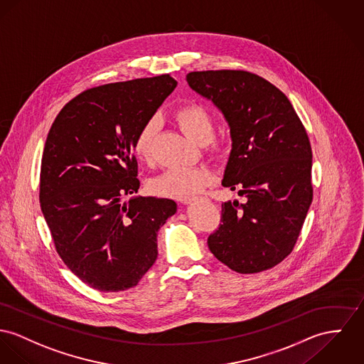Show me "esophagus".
<instances>
[{
	"label": "esophagus",
	"mask_w": 364,
	"mask_h": 364,
	"mask_svg": "<svg viewBox=\"0 0 364 364\" xmlns=\"http://www.w3.org/2000/svg\"><path fill=\"white\" fill-rule=\"evenodd\" d=\"M191 202H194V198H186V199H181V203H184V205H190Z\"/></svg>",
	"instance_id": "obj_1"
}]
</instances>
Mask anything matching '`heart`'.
Segmentation results:
<instances>
[{"label": "heart", "instance_id": "heart-1", "mask_svg": "<svg viewBox=\"0 0 364 364\" xmlns=\"http://www.w3.org/2000/svg\"><path fill=\"white\" fill-rule=\"evenodd\" d=\"M178 127L196 144L203 145L213 137V120L209 112L200 105H187L174 113ZM158 130L156 119L146 120L134 140V152L142 159L151 158L155 133ZM213 180L208 168H173L164 171L152 180L151 188L159 196L186 199L202 191Z\"/></svg>", "mask_w": 364, "mask_h": 364}]
</instances>
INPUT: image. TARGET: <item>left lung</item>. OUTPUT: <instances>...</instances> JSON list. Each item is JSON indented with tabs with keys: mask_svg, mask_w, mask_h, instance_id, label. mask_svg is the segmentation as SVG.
I'll list each match as a JSON object with an SVG mask.
<instances>
[{
	"mask_svg": "<svg viewBox=\"0 0 364 364\" xmlns=\"http://www.w3.org/2000/svg\"><path fill=\"white\" fill-rule=\"evenodd\" d=\"M186 80L223 114L231 151L222 186L247 199L222 203L208 247L237 273L272 269L294 250L313 199L306 130L285 94L257 75L206 70Z\"/></svg>",
	"mask_w": 364,
	"mask_h": 364,
	"instance_id": "1",
	"label": "left lung"
}]
</instances>
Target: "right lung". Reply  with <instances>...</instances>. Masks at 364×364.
<instances>
[{
  "mask_svg": "<svg viewBox=\"0 0 364 364\" xmlns=\"http://www.w3.org/2000/svg\"><path fill=\"white\" fill-rule=\"evenodd\" d=\"M177 82L162 75L87 90L66 104L46 141L40 203L68 269L101 292L139 284L158 257L159 228L177 212L140 188L134 140Z\"/></svg>",
  "mask_w": 364,
  "mask_h": 364,
  "instance_id": "obj_1",
  "label": "right lung"
}]
</instances>
